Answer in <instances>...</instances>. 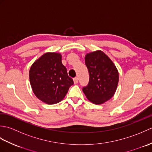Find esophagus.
<instances>
[{
	"instance_id": "obj_1",
	"label": "esophagus",
	"mask_w": 152,
	"mask_h": 152,
	"mask_svg": "<svg viewBox=\"0 0 152 152\" xmlns=\"http://www.w3.org/2000/svg\"><path fill=\"white\" fill-rule=\"evenodd\" d=\"M73 80H74V83H75V84H76V83H78V78H74L73 79Z\"/></svg>"
}]
</instances>
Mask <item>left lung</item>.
Instances as JSON below:
<instances>
[{
    "instance_id": "8db88e82",
    "label": "left lung",
    "mask_w": 152,
    "mask_h": 152,
    "mask_svg": "<svg viewBox=\"0 0 152 152\" xmlns=\"http://www.w3.org/2000/svg\"><path fill=\"white\" fill-rule=\"evenodd\" d=\"M86 65L89 74L88 86L83 88L89 101L101 104L114 95L119 82V73L113 61L101 50L87 53Z\"/></svg>"
}]
</instances>
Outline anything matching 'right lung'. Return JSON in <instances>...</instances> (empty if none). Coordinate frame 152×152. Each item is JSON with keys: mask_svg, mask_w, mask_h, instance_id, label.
Wrapping results in <instances>:
<instances>
[{"mask_svg": "<svg viewBox=\"0 0 152 152\" xmlns=\"http://www.w3.org/2000/svg\"><path fill=\"white\" fill-rule=\"evenodd\" d=\"M61 59L59 53H46L34 61L29 70L30 83L34 94L48 104L62 101L74 83Z\"/></svg>", "mask_w": 152, "mask_h": 152, "instance_id": "1", "label": "right lung"}]
</instances>
